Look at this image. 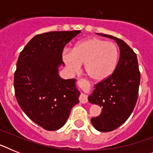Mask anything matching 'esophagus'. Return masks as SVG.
Segmentation results:
<instances>
[{"label": "esophagus", "mask_w": 153, "mask_h": 153, "mask_svg": "<svg viewBox=\"0 0 153 153\" xmlns=\"http://www.w3.org/2000/svg\"><path fill=\"white\" fill-rule=\"evenodd\" d=\"M87 83V81H86L85 79H79V81H78V84H79V86H83V85L84 84H86ZM79 101H80V102H82V103H85V102H86L87 101H88V99H87V96L86 95V94H84V93H81L80 97H79Z\"/></svg>", "instance_id": "1"}]
</instances>
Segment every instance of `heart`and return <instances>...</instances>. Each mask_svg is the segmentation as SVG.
Wrapping results in <instances>:
<instances>
[{"label": "heart", "mask_w": 153, "mask_h": 153, "mask_svg": "<svg viewBox=\"0 0 153 153\" xmlns=\"http://www.w3.org/2000/svg\"><path fill=\"white\" fill-rule=\"evenodd\" d=\"M119 56V49L115 44L90 37L78 42L72 51H63L62 59L70 73L78 72L81 65L84 64L89 77L95 82H101L114 73Z\"/></svg>", "instance_id": "heart-1"}]
</instances>
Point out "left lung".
Here are the masks:
<instances>
[{"label":"left lung","instance_id":"8db88e82","mask_svg":"<svg viewBox=\"0 0 153 153\" xmlns=\"http://www.w3.org/2000/svg\"><path fill=\"white\" fill-rule=\"evenodd\" d=\"M98 35L116 40L120 59L116 70L108 79L94 86L88 97L90 103L102 108L100 115L91 119L93 127L100 132H110L123 124L136 106L140 82L137 56L123 40L111 35Z\"/></svg>","mask_w":153,"mask_h":153}]
</instances>
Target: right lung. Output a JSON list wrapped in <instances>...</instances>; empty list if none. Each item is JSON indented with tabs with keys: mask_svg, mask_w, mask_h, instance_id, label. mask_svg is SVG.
Segmentation results:
<instances>
[{
	"mask_svg": "<svg viewBox=\"0 0 153 153\" xmlns=\"http://www.w3.org/2000/svg\"><path fill=\"white\" fill-rule=\"evenodd\" d=\"M80 30L51 31L36 35L19 55L14 74L15 96L32 121L48 131L63 126L79 102L75 79H62L59 67L66 44Z\"/></svg>",
	"mask_w": 153,
	"mask_h": 153,
	"instance_id": "add662e5",
	"label": "right lung"
}]
</instances>
